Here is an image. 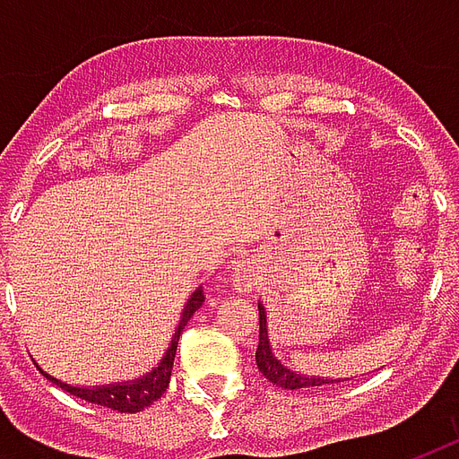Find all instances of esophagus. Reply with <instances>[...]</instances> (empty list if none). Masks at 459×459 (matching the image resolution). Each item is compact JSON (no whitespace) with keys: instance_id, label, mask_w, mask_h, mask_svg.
I'll list each match as a JSON object with an SVG mask.
<instances>
[{"instance_id":"34e87169","label":"esophagus","mask_w":459,"mask_h":459,"mask_svg":"<svg viewBox=\"0 0 459 459\" xmlns=\"http://www.w3.org/2000/svg\"><path fill=\"white\" fill-rule=\"evenodd\" d=\"M236 288H238V290L250 288V285H248V275H238V278H236Z\"/></svg>"}]
</instances>
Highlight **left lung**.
I'll return each instance as SVG.
<instances>
[{
	"label": "left lung",
	"instance_id": "1",
	"mask_svg": "<svg viewBox=\"0 0 459 459\" xmlns=\"http://www.w3.org/2000/svg\"><path fill=\"white\" fill-rule=\"evenodd\" d=\"M260 315V337H258V349H255V364H258L260 374L265 376L268 381L278 385V388H288V391H295V388H309V385H322V384H334L329 378H309V376L295 374L290 371L288 366H282L273 354L268 342V317H265V309L263 305H258Z\"/></svg>",
	"mask_w": 459,
	"mask_h": 459
}]
</instances>
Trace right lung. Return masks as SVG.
Wrapping results in <instances>:
<instances>
[{
    "mask_svg": "<svg viewBox=\"0 0 459 459\" xmlns=\"http://www.w3.org/2000/svg\"><path fill=\"white\" fill-rule=\"evenodd\" d=\"M204 305V290H196L191 299L186 302V307L181 312V322L177 334L171 339V346L167 349V354L161 359V364L152 371V374L142 376L132 384H110L100 385V388H78V385H68L58 378H51L48 374H44L48 381H54L56 385H61L65 394L75 395V398H83L88 403H98L103 408H110V411H117V413H140L147 405H152L157 398H161V394L167 391L171 378V366H174V354H177V344H179V337L186 322L194 317V312Z\"/></svg>",
    "mask_w": 459,
    "mask_h": 459,
    "instance_id": "right-lung-1",
    "label": "right lung"
}]
</instances>
